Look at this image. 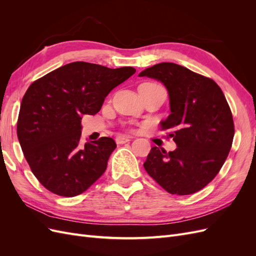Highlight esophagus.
Returning a JSON list of instances; mask_svg holds the SVG:
<instances>
[{
	"instance_id": "1",
	"label": "esophagus",
	"mask_w": 256,
	"mask_h": 256,
	"mask_svg": "<svg viewBox=\"0 0 256 256\" xmlns=\"http://www.w3.org/2000/svg\"><path fill=\"white\" fill-rule=\"evenodd\" d=\"M131 140H132V138L129 136H116V138H115V141H116V143H118V144L127 143V142H129Z\"/></svg>"
}]
</instances>
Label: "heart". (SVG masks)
Masks as SVG:
<instances>
[{"label":"heart","mask_w":256,"mask_h":256,"mask_svg":"<svg viewBox=\"0 0 256 256\" xmlns=\"http://www.w3.org/2000/svg\"><path fill=\"white\" fill-rule=\"evenodd\" d=\"M150 84H152V83H150Z\"/></svg>","instance_id":"b5f03b06"}]
</instances>
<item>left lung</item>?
<instances>
[{
	"label": "left lung",
	"mask_w": 256,
	"mask_h": 256,
	"mask_svg": "<svg viewBox=\"0 0 256 256\" xmlns=\"http://www.w3.org/2000/svg\"><path fill=\"white\" fill-rule=\"evenodd\" d=\"M140 76L160 81L168 90L171 114L160 122L171 130L177 148L154 146L144 168L171 194L187 196L210 182L226 162L234 138V122L223 92L214 80L174 63L146 68Z\"/></svg>",
	"instance_id": "obj_1"
}]
</instances>
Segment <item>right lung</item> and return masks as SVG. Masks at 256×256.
Returning <instances> with one entry per match:
<instances>
[{"label":"right lung","mask_w":256,"mask_h":256,"mask_svg":"<svg viewBox=\"0 0 256 256\" xmlns=\"http://www.w3.org/2000/svg\"><path fill=\"white\" fill-rule=\"evenodd\" d=\"M136 72L74 62L30 85L22 98L17 134L33 174L46 189L72 198L102 176L115 150L113 138L81 143L83 114L95 115L109 92Z\"/></svg>","instance_id":"right-lung-1"}]
</instances>
